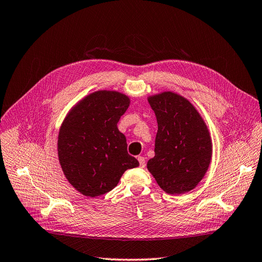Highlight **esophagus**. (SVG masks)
Returning a JSON list of instances; mask_svg holds the SVG:
<instances>
[{
	"mask_svg": "<svg viewBox=\"0 0 262 262\" xmlns=\"http://www.w3.org/2000/svg\"><path fill=\"white\" fill-rule=\"evenodd\" d=\"M138 162H139V166L141 168H144L146 166V160H145L144 157H138Z\"/></svg>",
	"mask_w": 262,
	"mask_h": 262,
	"instance_id": "esophagus-1",
	"label": "esophagus"
}]
</instances>
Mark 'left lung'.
Wrapping results in <instances>:
<instances>
[{
  "instance_id": "1",
  "label": "left lung",
  "mask_w": 262,
  "mask_h": 262,
  "mask_svg": "<svg viewBox=\"0 0 262 262\" xmlns=\"http://www.w3.org/2000/svg\"><path fill=\"white\" fill-rule=\"evenodd\" d=\"M158 132L155 157L147 168L160 188L169 194H182L198 185L212 158L210 133L192 104L172 92L150 96Z\"/></svg>"
}]
</instances>
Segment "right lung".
Listing matches in <instances>:
<instances>
[{"label":"right lung","instance_id":"right-lung-1","mask_svg":"<svg viewBox=\"0 0 262 262\" xmlns=\"http://www.w3.org/2000/svg\"><path fill=\"white\" fill-rule=\"evenodd\" d=\"M129 99L115 91L88 95L67 115L59 132L58 156L66 178L89 198L113 190L127 169L139 162L127 152L117 128Z\"/></svg>","mask_w":262,"mask_h":262}]
</instances>
